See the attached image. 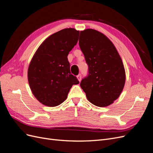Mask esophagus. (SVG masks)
I'll list each match as a JSON object with an SVG mask.
<instances>
[{"instance_id":"obj_1","label":"esophagus","mask_w":153,"mask_h":153,"mask_svg":"<svg viewBox=\"0 0 153 153\" xmlns=\"http://www.w3.org/2000/svg\"><path fill=\"white\" fill-rule=\"evenodd\" d=\"M77 79L78 80V81H79V82L81 81V79H82V75H81V74H79V75H78L77 76Z\"/></svg>"}]
</instances>
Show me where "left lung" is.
<instances>
[{"instance_id":"8db88e82","label":"left lung","mask_w":153,"mask_h":153,"mask_svg":"<svg viewBox=\"0 0 153 153\" xmlns=\"http://www.w3.org/2000/svg\"><path fill=\"white\" fill-rule=\"evenodd\" d=\"M79 46L89 68L80 87L91 103L107 106L123 90L126 74L122 59L112 41L94 29L80 31Z\"/></svg>"}]
</instances>
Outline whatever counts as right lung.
I'll return each mask as SVG.
<instances>
[{
  "instance_id": "obj_1",
  "label": "right lung",
  "mask_w": 153,
  "mask_h": 153,
  "mask_svg": "<svg viewBox=\"0 0 153 153\" xmlns=\"http://www.w3.org/2000/svg\"><path fill=\"white\" fill-rule=\"evenodd\" d=\"M79 31L64 29L41 43L30 62L28 81L32 94L40 103L55 106L66 100L73 85L79 84L70 72L69 52L78 42Z\"/></svg>"
}]
</instances>
